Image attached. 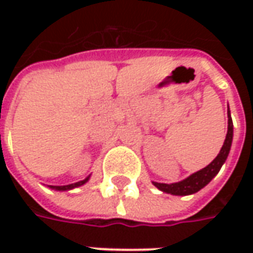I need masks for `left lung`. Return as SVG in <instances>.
<instances>
[{
	"instance_id": "8db88e82",
	"label": "left lung",
	"mask_w": 253,
	"mask_h": 253,
	"mask_svg": "<svg viewBox=\"0 0 253 253\" xmlns=\"http://www.w3.org/2000/svg\"><path fill=\"white\" fill-rule=\"evenodd\" d=\"M232 141H233V122H232L230 111L228 110V132H226L225 142H223L222 148L219 150L217 157L212 160L207 167H205L203 169L192 173L188 177H186L184 180L177 181V183H170V184L153 181V186L157 187L163 192L170 194V195L186 196L191 195V194H195L199 190H202L203 187H206L217 176V173L221 169V167L225 164V161L228 159L230 146H232Z\"/></svg>"
}]
</instances>
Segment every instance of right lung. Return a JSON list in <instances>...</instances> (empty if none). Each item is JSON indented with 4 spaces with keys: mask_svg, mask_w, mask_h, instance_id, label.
Instances as JSON below:
<instances>
[{
    "mask_svg": "<svg viewBox=\"0 0 253 253\" xmlns=\"http://www.w3.org/2000/svg\"><path fill=\"white\" fill-rule=\"evenodd\" d=\"M89 177H90V175H89L86 179H84V180L77 181V183H73V184H67V186H48V187H50L51 190H55V191H70L73 190V188H77V187L84 186V184L89 180Z\"/></svg>",
    "mask_w": 253,
    "mask_h": 253,
    "instance_id": "1",
    "label": "right lung"
}]
</instances>
